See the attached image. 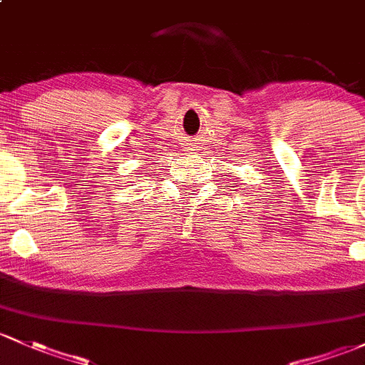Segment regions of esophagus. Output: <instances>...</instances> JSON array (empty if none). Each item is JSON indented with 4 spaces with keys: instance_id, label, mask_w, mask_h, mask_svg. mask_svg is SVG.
<instances>
[{
    "instance_id": "esophagus-1",
    "label": "esophagus",
    "mask_w": 365,
    "mask_h": 365,
    "mask_svg": "<svg viewBox=\"0 0 365 365\" xmlns=\"http://www.w3.org/2000/svg\"><path fill=\"white\" fill-rule=\"evenodd\" d=\"M191 151H193V148H191ZM195 151H197V150H195Z\"/></svg>"
}]
</instances>
